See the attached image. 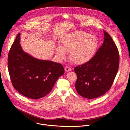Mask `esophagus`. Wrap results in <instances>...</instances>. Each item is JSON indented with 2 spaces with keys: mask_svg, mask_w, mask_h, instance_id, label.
I'll use <instances>...</instances> for the list:
<instances>
[{
  "mask_svg": "<svg viewBox=\"0 0 130 130\" xmlns=\"http://www.w3.org/2000/svg\"><path fill=\"white\" fill-rule=\"evenodd\" d=\"M65 71L66 72H69L72 71V69H71V68L69 66H66L65 67Z\"/></svg>",
  "mask_w": 130,
  "mask_h": 130,
  "instance_id": "esophagus-1",
  "label": "esophagus"
}]
</instances>
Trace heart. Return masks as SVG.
<instances>
[{
    "instance_id": "obj_1",
    "label": "heart",
    "mask_w": 130,
    "mask_h": 130,
    "mask_svg": "<svg viewBox=\"0 0 130 130\" xmlns=\"http://www.w3.org/2000/svg\"><path fill=\"white\" fill-rule=\"evenodd\" d=\"M98 45V40L95 36L84 31H76L62 40L60 47L56 48V53L60 59H64L66 53L70 52V58L73 63L83 64L92 58Z\"/></svg>"
}]
</instances>
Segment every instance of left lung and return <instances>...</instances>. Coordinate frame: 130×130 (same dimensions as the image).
I'll list each match as a JSON object with an SVG mask.
<instances>
[{
  "label": "left lung",
  "mask_w": 130,
  "mask_h": 130,
  "mask_svg": "<svg viewBox=\"0 0 130 130\" xmlns=\"http://www.w3.org/2000/svg\"><path fill=\"white\" fill-rule=\"evenodd\" d=\"M104 39L95 56L87 63L74 68L75 88L85 98L92 99L110 89L119 66V51L112 37L104 30Z\"/></svg>",
  "instance_id": "obj_1"
}]
</instances>
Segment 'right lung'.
Wrapping results in <instances>:
<instances>
[{
	"instance_id": "add662e5",
	"label": "right lung",
	"mask_w": 130,
	"mask_h": 130,
	"mask_svg": "<svg viewBox=\"0 0 130 130\" xmlns=\"http://www.w3.org/2000/svg\"><path fill=\"white\" fill-rule=\"evenodd\" d=\"M18 34L8 56V68L12 86L24 96L42 98L52 90L57 79L64 74L63 65L34 58L24 52Z\"/></svg>"
}]
</instances>
